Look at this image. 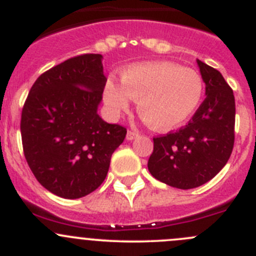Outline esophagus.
<instances>
[{
  "instance_id": "esophagus-1",
  "label": "esophagus",
  "mask_w": 256,
  "mask_h": 256,
  "mask_svg": "<svg viewBox=\"0 0 256 256\" xmlns=\"http://www.w3.org/2000/svg\"><path fill=\"white\" fill-rule=\"evenodd\" d=\"M138 136V132H136V131L134 130H128V135H126V138H128V140H134V138H136Z\"/></svg>"
}]
</instances>
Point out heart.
Instances as JSON below:
<instances>
[{
    "instance_id": "b5f03b06",
    "label": "heart",
    "mask_w": 256,
    "mask_h": 256,
    "mask_svg": "<svg viewBox=\"0 0 256 256\" xmlns=\"http://www.w3.org/2000/svg\"><path fill=\"white\" fill-rule=\"evenodd\" d=\"M204 95L202 76L192 69L171 62L132 66L121 74V85L109 79L104 100L114 114L126 112L130 99L138 102V112L156 130H171L187 121Z\"/></svg>"
}]
</instances>
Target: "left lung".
<instances>
[{
	"mask_svg": "<svg viewBox=\"0 0 256 256\" xmlns=\"http://www.w3.org/2000/svg\"><path fill=\"white\" fill-rule=\"evenodd\" d=\"M206 99L188 124L174 132L154 138L150 174L180 190L200 187L228 162L234 146L236 99L216 69L197 59Z\"/></svg>",
	"mask_w": 256,
	"mask_h": 256,
	"instance_id": "1",
	"label": "left lung"
}]
</instances>
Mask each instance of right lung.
Masks as SVG:
<instances>
[{
	"instance_id": "obj_1",
	"label": "right lung",
	"mask_w": 256,
	"mask_h": 256,
	"mask_svg": "<svg viewBox=\"0 0 256 256\" xmlns=\"http://www.w3.org/2000/svg\"><path fill=\"white\" fill-rule=\"evenodd\" d=\"M102 54L66 59L38 76L20 116L23 154L38 182L62 198L94 192L126 128L98 115L106 78Z\"/></svg>"
}]
</instances>
